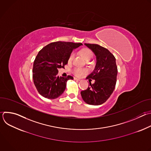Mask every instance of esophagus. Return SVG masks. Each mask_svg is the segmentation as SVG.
<instances>
[{
  "label": "esophagus",
  "instance_id": "1",
  "mask_svg": "<svg viewBox=\"0 0 151 151\" xmlns=\"http://www.w3.org/2000/svg\"><path fill=\"white\" fill-rule=\"evenodd\" d=\"M74 79H75V81H80V80H81L80 79H78V78H74Z\"/></svg>",
  "mask_w": 151,
  "mask_h": 151
}]
</instances>
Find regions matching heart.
<instances>
[{
	"instance_id": "obj_1",
	"label": "heart",
	"mask_w": 151,
	"mask_h": 151,
	"mask_svg": "<svg viewBox=\"0 0 151 151\" xmlns=\"http://www.w3.org/2000/svg\"><path fill=\"white\" fill-rule=\"evenodd\" d=\"M80 53L82 55V56L86 60H89L91 58L93 57V52L92 51L88 48H83L80 51ZM74 57V54L72 52L70 55L69 57V62H70L72 61L73 58ZM73 72L76 76H81L82 75H84L87 72V70L86 69H82L80 68H76L73 70Z\"/></svg>"
}]
</instances>
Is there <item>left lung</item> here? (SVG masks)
I'll list each match as a JSON object with an SVG mask.
<instances>
[{"label": "left lung", "instance_id": "obj_1", "mask_svg": "<svg viewBox=\"0 0 151 151\" xmlns=\"http://www.w3.org/2000/svg\"><path fill=\"white\" fill-rule=\"evenodd\" d=\"M85 45L94 53L97 61L94 70L87 77L95 82L93 84L90 82L88 88L82 91L81 94L87 104L100 105L110 97L115 88L118 73L116 59L108 50L100 45Z\"/></svg>", "mask_w": 151, "mask_h": 151}]
</instances>
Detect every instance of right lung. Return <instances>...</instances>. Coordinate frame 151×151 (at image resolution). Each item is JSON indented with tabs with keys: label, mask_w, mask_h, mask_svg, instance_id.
<instances>
[{
	"label": "right lung",
	"mask_w": 151,
	"mask_h": 151,
	"mask_svg": "<svg viewBox=\"0 0 151 151\" xmlns=\"http://www.w3.org/2000/svg\"><path fill=\"white\" fill-rule=\"evenodd\" d=\"M81 45V43L58 41L46 45L38 52L33 63V79L42 96L54 99L63 93L67 81L73 78L70 75L59 77L58 69L64 68L73 50Z\"/></svg>",
	"instance_id": "1"
}]
</instances>
